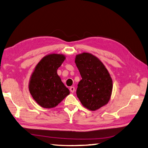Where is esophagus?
I'll list each match as a JSON object with an SVG mask.
<instances>
[{
  "label": "esophagus",
  "instance_id": "34e87169",
  "mask_svg": "<svg viewBox=\"0 0 148 148\" xmlns=\"http://www.w3.org/2000/svg\"><path fill=\"white\" fill-rule=\"evenodd\" d=\"M69 89H70V91L71 92H74V90H75V88H74V87H73V86H71Z\"/></svg>",
  "mask_w": 148,
  "mask_h": 148
}]
</instances>
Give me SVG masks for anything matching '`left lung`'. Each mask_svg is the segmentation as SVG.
<instances>
[{
  "instance_id": "left-lung-1",
  "label": "left lung",
  "mask_w": 148,
  "mask_h": 148,
  "mask_svg": "<svg viewBox=\"0 0 148 148\" xmlns=\"http://www.w3.org/2000/svg\"><path fill=\"white\" fill-rule=\"evenodd\" d=\"M75 63L82 77L77 85V96L85 108L96 111L110 99L112 90L110 74L101 60L89 53L77 55Z\"/></svg>"
}]
</instances>
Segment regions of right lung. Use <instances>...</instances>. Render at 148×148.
I'll return each instance as SVG.
<instances>
[{"mask_svg": "<svg viewBox=\"0 0 148 148\" xmlns=\"http://www.w3.org/2000/svg\"><path fill=\"white\" fill-rule=\"evenodd\" d=\"M65 59L62 54L45 56L37 64L31 75L29 91L41 107L54 108L70 93L57 73Z\"/></svg>", "mask_w": 148, "mask_h": 148, "instance_id": "1", "label": "right lung"}]
</instances>
